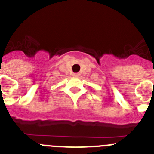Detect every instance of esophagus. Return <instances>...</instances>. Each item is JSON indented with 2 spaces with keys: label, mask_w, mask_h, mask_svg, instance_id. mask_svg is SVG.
I'll return each instance as SVG.
<instances>
[{
  "label": "esophagus",
  "mask_w": 154,
  "mask_h": 154,
  "mask_svg": "<svg viewBox=\"0 0 154 154\" xmlns=\"http://www.w3.org/2000/svg\"><path fill=\"white\" fill-rule=\"evenodd\" d=\"M79 75H80V74H79V73H73V77H79Z\"/></svg>",
  "instance_id": "obj_1"
}]
</instances>
